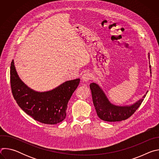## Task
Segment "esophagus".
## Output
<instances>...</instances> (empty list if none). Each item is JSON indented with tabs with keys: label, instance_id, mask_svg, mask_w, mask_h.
<instances>
[{
	"label": "esophagus",
	"instance_id": "34e87169",
	"mask_svg": "<svg viewBox=\"0 0 159 159\" xmlns=\"http://www.w3.org/2000/svg\"><path fill=\"white\" fill-rule=\"evenodd\" d=\"M91 78H92V75H91V74L89 73V72L84 74L82 77V79L84 82H87L89 80L91 79Z\"/></svg>",
	"mask_w": 159,
	"mask_h": 159
}]
</instances>
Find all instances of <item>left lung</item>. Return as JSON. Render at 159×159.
Segmentation results:
<instances>
[{"label":"left lung","mask_w":159,"mask_h":159,"mask_svg":"<svg viewBox=\"0 0 159 159\" xmlns=\"http://www.w3.org/2000/svg\"><path fill=\"white\" fill-rule=\"evenodd\" d=\"M148 58H150V55H148ZM150 68L151 71L150 65ZM90 88L91 90L93 101L97 115L100 119L105 121L116 122L127 120L140 107L146 96V94H145L143 98L133 105L118 106L113 105L109 102L103 90L96 83L90 84ZM147 93L148 91L146 94Z\"/></svg>","instance_id":"obj_1"}]
</instances>
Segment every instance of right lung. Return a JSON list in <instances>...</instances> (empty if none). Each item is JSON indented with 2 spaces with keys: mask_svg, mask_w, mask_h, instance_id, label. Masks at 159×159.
<instances>
[{
  "mask_svg": "<svg viewBox=\"0 0 159 159\" xmlns=\"http://www.w3.org/2000/svg\"><path fill=\"white\" fill-rule=\"evenodd\" d=\"M10 81L14 99L27 115L40 123L55 125L65 118L68 102L77 88L80 79L66 81L50 91L36 92L19 79L12 60Z\"/></svg>",
  "mask_w": 159,
  "mask_h": 159,
  "instance_id": "right-lung-1",
  "label": "right lung"
}]
</instances>
